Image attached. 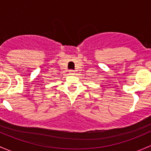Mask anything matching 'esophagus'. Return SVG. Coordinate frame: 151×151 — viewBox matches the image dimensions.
Masks as SVG:
<instances>
[{"label":"esophagus","mask_w":151,"mask_h":151,"mask_svg":"<svg viewBox=\"0 0 151 151\" xmlns=\"http://www.w3.org/2000/svg\"><path fill=\"white\" fill-rule=\"evenodd\" d=\"M69 72V74H70V75H74V74H75V73H74V71H73V70H70Z\"/></svg>","instance_id":"1"}]
</instances>
